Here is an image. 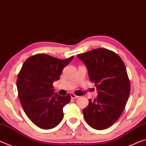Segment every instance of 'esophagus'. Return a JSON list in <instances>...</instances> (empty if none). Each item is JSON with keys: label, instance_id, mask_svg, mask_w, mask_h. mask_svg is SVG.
<instances>
[{"label": "esophagus", "instance_id": "esophagus-1", "mask_svg": "<svg viewBox=\"0 0 146 146\" xmlns=\"http://www.w3.org/2000/svg\"><path fill=\"white\" fill-rule=\"evenodd\" d=\"M70 96H71V99H77V98H78V96H75V95L74 94H73V93H71V94H70Z\"/></svg>", "mask_w": 146, "mask_h": 146}]
</instances>
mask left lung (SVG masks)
<instances>
[{
    "label": "left lung",
    "mask_w": 146,
    "mask_h": 146,
    "mask_svg": "<svg viewBox=\"0 0 146 146\" xmlns=\"http://www.w3.org/2000/svg\"><path fill=\"white\" fill-rule=\"evenodd\" d=\"M86 67L98 97L83 110L86 121L97 130L112 125L124 110L131 90L125 66L118 55L99 48L77 55Z\"/></svg>",
    "instance_id": "obj_1"
}]
</instances>
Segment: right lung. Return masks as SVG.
I'll use <instances>...</instances> for the list:
<instances>
[{
  "instance_id": "add662e5",
  "label": "right lung",
  "mask_w": 146,
  "mask_h": 146,
  "mask_svg": "<svg viewBox=\"0 0 146 146\" xmlns=\"http://www.w3.org/2000/svg\"><path fill=\"white\" fill-rule=\"evenodd\" d=\"M73 57L60 60L47 54L34 55L24 62L18 75L17 88L23 110L41 129L54 128L63 119V108L70 102L71 96L54 93L52 83L60 79Z\"/></svg>"
}]
</instances>
